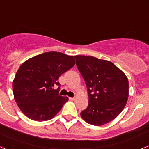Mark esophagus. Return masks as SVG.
Masks as SVG:
<instances>
[{"label":"esophagus","mask_w":149,"mask_h":149,"mask_svg":"<svg viewBox=\"0 0 149 149\" xmlns=\"http://www.w3.org/2000/svg\"><path fill=\"white\" fill-rule=\"evenodd\" d=\"M69 98V100H71V101H74L75 100V98Z\"/></svg>","instance_id":"34e87169"}]
</instances>
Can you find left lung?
<instances>
[{"instance_id":"left-lung-1","label":"left lung","mask_w":149,"mask_h":149,"mask_svg":"<svg viewBox=\"0 0 149 149\" xmlns=\"http://www.w3.org/2000/svg\"><path fill=\"white\" fill-rule=\"evenodd\" d=\"M76 65L86 85L87 108L81 116L87 123L103 125L120 114L127 103V77L112 62L90 56H74Z\"/></svg>"}]
</instances>
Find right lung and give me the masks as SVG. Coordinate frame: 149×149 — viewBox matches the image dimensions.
<instances>
[{"label": "right lung", "instance_id": "right-lung-1", "mask_svg": "<svg viewBox=\"0 0 149 149\" xmlns=\"http://www.w3.org/2000/svg\"><path fill=\"white\" fill-rule=\"evenodd\" d=\"M73 56L49 51L22 64L13 82L15 102L32 120L48 121L58 113L68 97L59 95L58 79L74 65ZM56 86L59 87L54 89Z\"/></svg>", "mask_w": 149, "mask_h": 149}]
</instances>
